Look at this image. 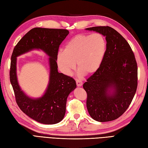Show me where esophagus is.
Segmentation results:
<instances>
[{"label": "esophagus", "mask_w": 148, "mask_h": 148, "mask_svg": "<svg viewBox=\"0 0 148 148\" xmlns=\"http://www.w3.org/2000/svg\"><path fill=\"white\" fill-rule=\"evenodd\" d=\"M76 84H77V86L78 87H80V86H81L83 85V82H82V81H81L77 80L76 81Z\"/></svg>", "instance_id": "1"}]
</instances>
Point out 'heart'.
<instances>
[{
  "label": "heart",
  "instance_id": "1",
  "mask_svg": "<svg viewBox=\"0 0 148 148\" xmlns=\"http://www.w3.org/2000/svg\"><path fill=\"white\" fill-rule=\"evenodd\" d=\"M106 51L107 41L102 34H78L66 44L64 51L58 53L56 62L60 71L66 76H71L76 63L80 76L91 75L101 67Z\"/></svg>",
  "mask_w": 148,
  "mask_h": 148
}]
</instances>
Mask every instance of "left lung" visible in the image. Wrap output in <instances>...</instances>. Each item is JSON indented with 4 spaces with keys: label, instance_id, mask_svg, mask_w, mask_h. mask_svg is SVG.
Returning <instances> with one entry per match:
<instances>
[{
    "label": "left lung",
    "instance_id": "left-lung-1",
    "mask_svg": "<svg viewBox=\"0 0 148 148\" xmlns=\"http://www.w3.org/2000/svg\"><path fill=\"white\" fill-rule=\"evenodd\" d=\"M85 30L106 37L107 51L101 67L83 84L91 117L99 122L118 118L129 107L137 87V65L129 44L112 28Z\"/></svg>",
    "mask_w": 148,
    "mask_h": 148
}]
</instances>
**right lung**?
<instances>
[{"instance_id": "obj_1", "label": "right lung", "mask_w": 148, "mask_h": 148, "mask_svg": "<svg viewBox=\"0 0 148 148\" xmlns=\"http://www.w3.org/2000/svg\"><path fill=\"white\" fill-rule=\"evenodd\" d=\"M69 33L66 29L34 28L22 37L12 52L9 75L16 101L25 114L40 123L60 122L65 114L67 97L76 88L74 79L58 72L56 63L59 46ZM35 49L41 50L49 56V84L43 95L38 98L28 96L21 90L16 71L17 56Z\"/></svg>"}]
</instances>
